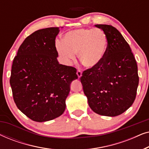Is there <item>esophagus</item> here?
I'll list each match as a JSON object with an SVG mask.
<instances>
[{
    "label": "esophagus",
    "mask_w": 149,
    "mask_h": 149,
    "mask_svg": "<svg viewBox=\"0 0 149 149\" xmlns=\"http://www.w3.org/2000/svg\"><path fill=\"white\" fill-rule=\"evenodd\" d=\"M77 76H78L79 78H80V77L82 76V72H81L80 70H78L77 72Z\"/></svg>",
    "instance_id": "1"
}]
</instances>
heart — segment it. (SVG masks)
<instances>
[{"mask_svg": "<svg viewBox=\"0 0 149 149\" xmlns=\"http://www.w3.org/2000/svg\"><path fill=\"white\" fill-rule=\"evenodd\" d=\"M107 34L100 28H81L65 34L63 41L56 42V49L67 64L79 58L83 66L93 68L103 60L108 48Z\"/></svg>", "mask_w": 149, "mask_h": 149, "instance_id": "b5f03b06", "label": "heart"}]
</instances>
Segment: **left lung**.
I'll use <instances>...</instances> for the list:
<instances>
[{
	"label": "left lung",
	"instance_id": "8db88e82",
	"mask_svg": "<svg viewBox=\"0 0 149 149\" xmlns=\"http://www.w3.org/2000/svg\"><path fill=\"white\" fill-rule=\"evenodd\" d=\"M95 26L107 34L108 48L100 64L83 71L80 79L91 110L98 115L115 117L135 100L139 83L137 63L119 30L106 24Z\"/></svg>",
	"mask_w": 149,
	"mask_h": 149
}]
</instances>
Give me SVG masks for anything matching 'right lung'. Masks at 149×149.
I'll use <instances>...</instances> for the list:
<instances>
[{
  "label": "right lung",
  "instance_id": "right-lung-1",
  "mask_svg": "<svg viewBox=\"0 0 149 149\" xmlns=\"http://www.w3.org/2000/svg\"><path fill=\"white\" fill-rule=\"evenodd\" d=\"M59 28L36 30L26 38L14 58L11 85L16 106L30 119L47 121L62 115L77 69L59 64Z\"/></svg>",
  "mask_w": 149,
  "mask_h": 149
}]
</instances>
